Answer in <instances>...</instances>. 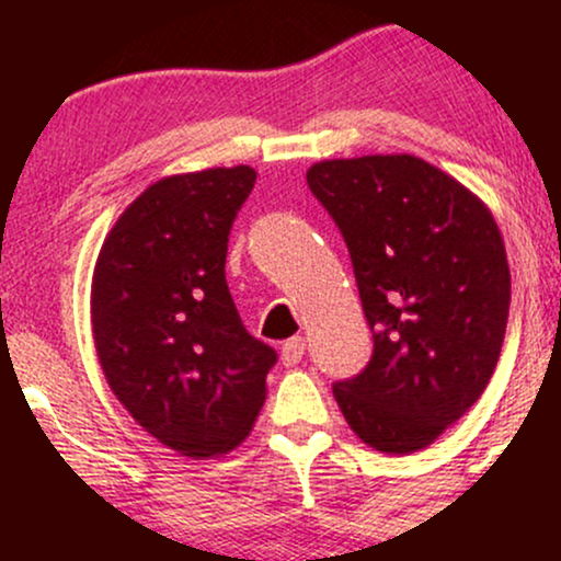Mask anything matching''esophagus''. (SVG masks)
Listing matches in <instances>:
<instances>
[{
	"label": "esophagus",
	"mask_w": 561,
	"mask_h": 561,
	"mask_svg": "<svg viewBox=\"0 0 561 561\" xmlns=\"http://www.w3.org/2000/svg\"><path fill=\"white\" fill-rule=\"evenodd\" d=\"M302 353H306V340L302 337H289L285 345H282V364L295 366L300 364Z\"/></svg>",
	"instance_id": "obj_1"
}]
</instances>
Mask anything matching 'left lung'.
Wrapping results in <instances>:
<instances>
[{
  "instance_id": "left-lung-1",
  "label": "left lung",
  "mask_w": 561,
  "mask_h": 561,
  "mask_svg": "<svg viewBox=\"0 0 561 561\" xmlns=\"http://www.w3.org/2000/svg\"><path fill=\"white\" fill-rule=\"evenodd\" d=\"M306 179L347 244L375 337L334 401L366 446L427 448L499 364L512 298L501 231L478 195L414 156L321 160Z\"/></svg>"
}]
</instances>
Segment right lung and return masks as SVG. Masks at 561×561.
Returning a JSON list of instances; mask_svg holds the SVG:
<instances>
[{
  "label": "right lung",
  "instance_id": "1",
  "mask_svg": "<svg viewBox=\"0 0 561 561\" xmlns=\"http://www.w3.org/2000/svg\"><path fill=\"white\" fill-rule=\"evenodd\" d=\"M250 165L165 176L105 237L92 279V332L107 385L137 424L192 459L248 437L276 351L244 330L227 274Z\"/></svg>",
  "mask_w": 561,
  "mask_h": 561
}]
</instances>
